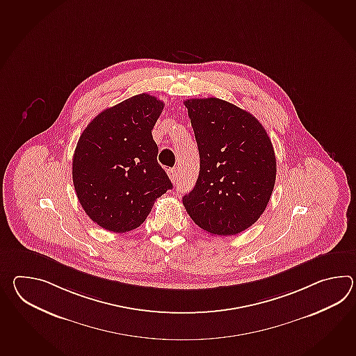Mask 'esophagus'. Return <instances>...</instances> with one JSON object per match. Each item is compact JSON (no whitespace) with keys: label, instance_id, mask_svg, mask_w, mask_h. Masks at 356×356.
<instances>
[{"label":"esophagus","instance_id":"esophagus-1","mask_svg":"<svg viewBox=\"0 0 356 356\" xmlns=\"http://www.w3.org/2000/svg\"><path fill=\"white\" fill-rule=\"evenodd\" d=\"M168 176H170L171 181L176 184V182H177V179H179V170H177V168H171V170H168Z\"/></svg>","mask_w":356,"mask_h":356}]
</instances>
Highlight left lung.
<instances>
[{
    "instance_id": "obj_1",
    "label": "left lung",
    "mask_w": 356,
    "mask_h": 356,
    "mask_svg": "<svg viewBox=\"0 0 356 356\" xmlns=\"http://www.w3.org/2000/svg\"><path fill=\"white\" fill-rule=\"evenodd\" d=\"M184 104L200 170L182 203L208 234H240L258 221L272 195L277 171L273 145L261 122L232 103L211 97Z\"/></svg>"
}]
</instances>
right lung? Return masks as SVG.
<instances>
[{
	"label": "right lung",
	"mask_w": 356,
	"mask_h": 356,
	"mask_svg": "<svg viewBox=\"0 0 356 356\" xmlns=\"http://www.w3.org/2000/svg\"><path fill=\"white\" fill-rule=\"evenodd\" d=\"M163 107L153 95H134L102 111L80 135L72 182L83 209L102 229L139 227L156 199L172 189L152 136Z\"/></svg>",
	"instance_id": "add662e5"
}]
</instances>
